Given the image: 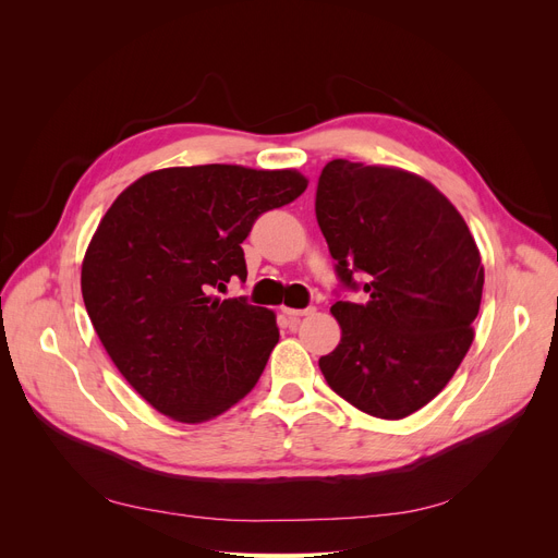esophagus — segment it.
Returning a JSON list of instances; mask_svg holds the SVG:
<instances>
[{"label": "esophagus", "instance_id": "1", "mask_svg": "<svg viewBox=\"0 0 558 558\" xmlns=\"http://www.w3.org/2000/svg\"><path fill=\"white\" fill-rule=\"evenodd\" d=\"M282 312L289 316V320H299V318H303V316H307V314H314V307H303V310H291V307H284Z\"/></svg>", "mask_w": 558, "mask_h": 558}]
</instances>
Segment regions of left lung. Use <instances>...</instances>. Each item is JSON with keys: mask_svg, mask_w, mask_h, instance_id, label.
<instances>
[{"mask_svg": "<svg viewBox=\"0 0 558 558\" xmlns=\"http://www.w3.org/2000/svg\"><path fill=\"white\" fill-rule=\"evenodd\" d=\"M314 205L341 287L364 291L362 303L330 307L341 341L318 360L320 373L364 414H414L444 391L475 337L484 267L473 234L432 183L396 167L332 160Z\"/></svg>", "mask_w": 558, "mask_h": 558, "instance_id": "obj_1", "label": "left lung"}]
</instances>
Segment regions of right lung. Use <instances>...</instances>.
Here are the masks:
<instances>
[{"label":"right lung","instance_id":"obj_1","mask_svg":"<svg viewBox=\"0 0 558 558\" xmlns=\"http://www.w3.org/2000/svg\"><path fill=\"white\" fill-rule=\"evenodd\" d=\"M305 187L294 169L169 167L104 215L83 257V303L114 366L160 414L210 421L257 385L280 337L276 314L217 291L246 280L255 219Z\"/></svg>","mask_w":558,"mask_h":558}]
</instances>
